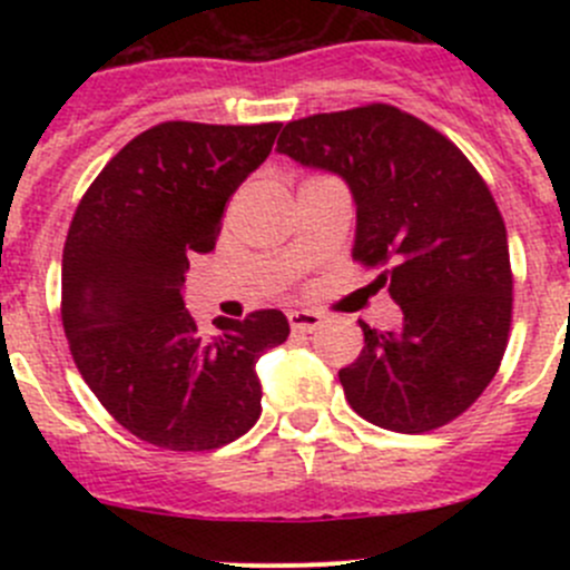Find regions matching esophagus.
Wrapping results in <instances>:
<instances>
[{"mask_svg":"<svg viewBox=\"0 0 570 570\" xmlns=\"http://www.w3.org/2000/svg\"><path fill=\"white\" fill-rule=\"evenodd\" d=\"M286 320H289L292 331L312 333V331H317V327H320L322 314L312 312V308H292V312L286 314Z\"/></svg>","mask_w":570,"mask_h":570,"instance_id":"esophagus-1","label":"esophagus"}]
</instances>
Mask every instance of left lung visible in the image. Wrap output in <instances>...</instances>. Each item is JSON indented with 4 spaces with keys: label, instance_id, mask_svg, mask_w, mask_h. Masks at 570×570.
I'll use <instances>...</instances> for the list:
<instances>
[{
    "label": "left lung",
    "instance_id": "obj_1",
    "mask_svg": "<svg viewBox=\"0 0 570 570\" xmlns=\"http://www.w3.org/2000/svg\"><path fill=\"white\" fill-rule=\"evenodd\" d=\"M278 151L338 174L358 206L353 258L381 269L402 327L361 322L338 370L350 407L394 433H428L476 402L513 322L508 228L485 178L450 137L392 105L289 120Z\"/></svg>",
    "mask_w": 570,
    "mask_h": 570
}]
</instances>
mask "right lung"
I'll use <instances>...</instances> for the list:
<instances>
[{
    "instance_id": "obj_1",
    "label": "right lung",
    "mask_w": 570,
    "mask_h": 570,
    "mask_svg": "<svg viewBox=\"0 0 570 570\" xmlns=\"http://www.w3.org/2000/svg\"><path fill=\"white\" fill-rule=\"evenodd\" d=\"M278 131L165 120L126 142L73 212L60 301L73 364L109 416L159 450H217L262 416L256 361L289 322L258 308L204 336L181 289L187 256L215 248L223 209Z\"/></svg>"
}]
</instances>
